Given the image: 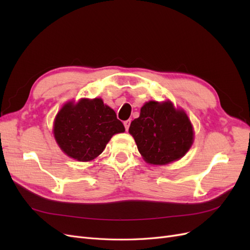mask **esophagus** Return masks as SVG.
Segmentation results:
<instances>
[{"instance_id":"obj_1","label":"esophagus","mask_w":250,"mask_h":250,"mask_svg":"<svg viewBox=\"0 0 250 250\" xmlns=\"http://www.w3.org/2000/svg\"><path fill=\"white\" fill-rule=\"evenodd\" d=\"M124 126H125V129H126V130L129 129V126H130V120L124 121Z\"/></svg>"}]
</instances>
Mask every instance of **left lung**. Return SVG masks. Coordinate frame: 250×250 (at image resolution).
Returning <instances> with one entry per match:
<instances>
[{
	"mask_svg": "<svg viewBox=\"0 0 250 250\" xmlns=\"http://www.w3.org/2000/svg\"><path fill=\"white\" fill-rule=\"evenodd\" d=\"M129 133L147 163L166 165L183 157L191 148L193 127L183 110L171 102H147L134 119Z\"/></svg>",
	"mask_w": 250,
	"mask_h": 250,
	"instance_id": "1",
	"label": "left lung"
}]
</instances>
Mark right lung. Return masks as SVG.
Listing matches in <instances>:
<instances>
[{"instance_id": "add662e5", "label": "right lung", "mask_w": 250, "mask_h": 250, "mask_svg": "<svg viewBox=\"0 0 250 250\" xmlns=\"http://www.w3.org/2000/svg\"><path fill=\"white\" fill-rule=\"evenodd\" d=\"M124 131L116 112L98 98L66 103L54 122V137L59 147L79 162L93 161L103 152L113 134Z\"/></svg>"}]
</instances>
